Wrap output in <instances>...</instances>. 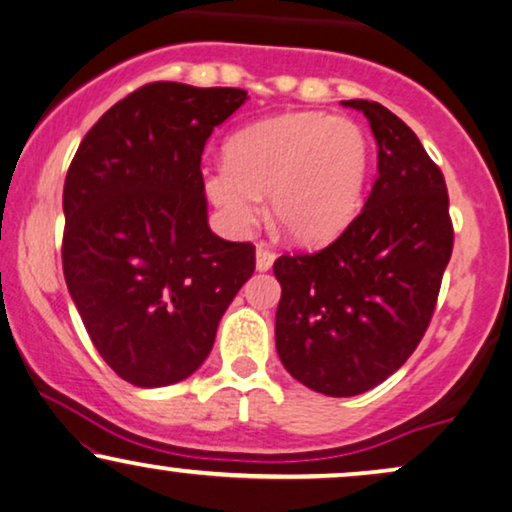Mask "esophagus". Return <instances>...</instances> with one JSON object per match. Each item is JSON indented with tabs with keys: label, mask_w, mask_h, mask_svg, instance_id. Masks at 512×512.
I'll return each instance as SVG.
<instances>
[{
	"label": "esophagus",
	"mask_w": 512,
	"mask_h": 512,
	"mask_svg": "<svg viewBox=\"0 0 512 512\" xmlns=\"http://www.w3.org/2000/svg\"><path fill=\"white\" fill-rule=\"evenodd\" d=\"M275 251H272L268 244H258L256 247V270L258 272H265L272 268V263H275Z\"/></svg>",
	"instance_id": "34e87169"
}]
</instances>
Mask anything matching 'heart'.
Here are the masks:
<instances>
[{"instance_id":"obj_1","label":"heart","mask_w":512,"mask_h":512,"mask_svg":"<svg viewBox=\"0 0 512 512\" xmlns=\"http://www.w3.org/2000/svg\"><path fill=\"white\" fill-rule=\"evenodd\" d=\"M226 165L202 170V191L237 233L261 219L291 242L312 247L340 235L359 212L370 170L366 130L347 116L286 111L228 137Z\"/></svg>"}]
</instances>
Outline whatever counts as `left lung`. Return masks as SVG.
<instances>
[{
  "label": "left lung",
  "mask_w": 512,
  "mask_h": 512,
  "mask_svg": "<svg viewBox=\"0 0 512 512\" xmlns=\"http://www.w3.org/2000/svg\"><path fill=\"white\" fill-rule=\"evenodd\" d=\"M368 118L377 179L361 214L317 254L282 256L277 354L305 387L356 396L408 361L429 326L452 256L443 172L387 107L345 100Z\"/></svg>",
  "instance_id": "left-lung-1"
}]
</instances>
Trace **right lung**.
Returning <instances> with one entry per match:
<instances>
[{
    "mask_svg": "<svg viewBox=\"0 0 512 512\" xmlns=\"http://www.w3.org/2000/svg\"><path fill=\"white\" fill-rule=\"evenodd\" d=\"M240 88L158 81L116 102L65 179L62 270L107 366L135 387L186 380L256 268L254 244L207 223L200 158Z\"/></svg>",
    "mask_w": 512,
    "mask_h": 512,
    "instance_id": "obj_1",
    "label": "right lung"
}]
</instances>
